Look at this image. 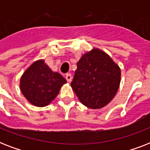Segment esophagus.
Here are the masks:
<instances>
[{
	"instance_id": "obj_1",
	"label": "esophagus",
	"mask_w": 150,
	"mask_h": 150,
	"mask_svg": "<svg viewBox=\"0 0 150 150\" xmlns=\"http://www.w3.org/2000/svg\"><path fill=\"white\" fill-rule=\"evenodd\" d=\"M65 79L66 80H67V82H69L70 83L71 82V74H67V75H65Z\"/></svg>"
}]
</instances>
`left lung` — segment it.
Wrapping results in <instances>:
<instances>
[{"label":"left lung","mask_w":150,"mask_h":150,"mask_svg":"<svg viewBox=\"0 0 150 150\" xmlns=\"http://www.w3.org/2000/svg\"><path fill=\"white\" fill-rule=\"evenodd\" d=\"M121 75L120 67L107 53L93 48L82 54L77 62L71 86L82 104L100 109L116 95Z\"/></svg>","instance_id":"8db88e82"}]
</instances>
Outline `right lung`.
I'll use <instances>...</instances> for the list:
<instances>
[{
    "mask_svg": "<svg viewBox=\"0 0 150 150\" xmlns=\"http://www.w3.org/2000/svg\"><path fill=\"white\" fill-rule=\"evenodd\" d=\"M67 81L53 71L43 59L34 61L21 76L20 90L31 104L46 107L56 98Z\"/></svg>",
    "mask_w": 150,
    "mask_h": 150,
    "instance_id": "1",
    "label": "right lung"
}]
</instances>
